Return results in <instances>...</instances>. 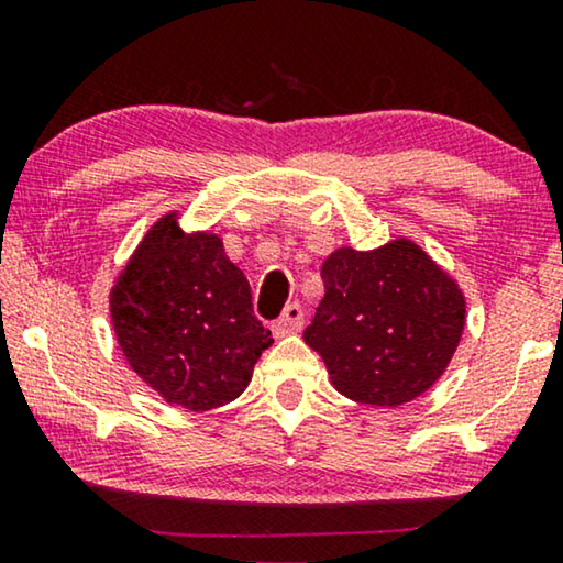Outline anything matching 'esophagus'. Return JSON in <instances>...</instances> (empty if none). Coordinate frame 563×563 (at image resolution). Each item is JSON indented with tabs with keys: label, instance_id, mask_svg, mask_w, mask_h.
Here are the masks:
<instances>
[{
	"label": "esophagus",
	"instance_id": "1",
	"mask_svg": "<svg viewBox=\"0 0 563 563\" xmlns=\"http://www.w3.org/2000/svg\"><path fill=\"white\" fill-rule=\"evenodd\" d=\"M302 325H305L302 305L291 302V305H287V310L282 312V318L274 322V330L279 335H284V333H297V330H302Z\"/></svg>",
	"mask_w": 563,
	"mask_h": 563
}]
</instances>
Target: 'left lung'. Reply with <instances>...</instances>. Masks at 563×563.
Here are the masks:
<instances>
[{
    "label": "left lung",
    "mask_w": 563,
    "mask_h": 563,
    "mask_svg": "<svg viewBox=\"0 0 563 563\" xmlns=\"http://www.w3.org/2000/svg\"><path fill=\"white\" fill-rule=\"evenodd\" d=\"M325 297L305 343L335 389L374 407L420 397L445 372L466 320L456 284L410 241L341 249L322 264Z\"/></svg>",
    "instance_id": "left-lung-1"
}]
</instances>
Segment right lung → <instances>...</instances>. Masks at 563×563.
<instances>
[{
    "label": "right lung",
    "instance_id": "1",
    "mask_svg": "<svg viewBox=\"0 0 563 563\" xmlns=\"http://www.w3.org/2000/svg\"><path fill=\"white\" fill-rule=\"evenodd\" d=\"M112 322L135 374L166 402L195 412L241 395L272 345L220 238L184 235L176 214L151 228L120 274Z\"/></svg>",
    "mask_w": 563,
    "mask_h": 563
}]
</instances>
